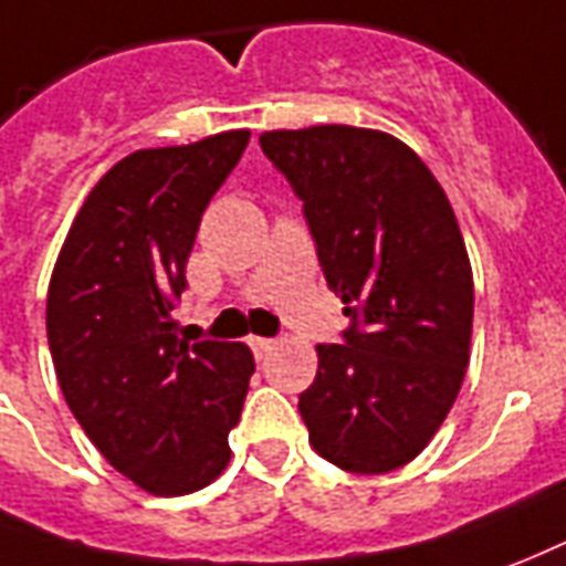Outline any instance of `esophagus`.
<instances>
[{
  "instance_id": "obj_1",
  "label": "esophagus",
  "mask_w": 566,
  "mask_h": 566,
  "mask_svg": "<svg viewBox=\"0 0 566 566\" xmlns=\"http://www.w3.org/2000/svg\"><path fill=\"white\" fill-rule=\"evenodd\" d=\"M250 349L255 353V358H265L274 349V340L271 337H250Z\"/></svg>"
}]
</instances>
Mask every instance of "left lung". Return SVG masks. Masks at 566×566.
Wrapping results in <instances>:
<instances>
[{
	"mask_svg": "<svg viewBox=\"0 0 566 566\" xmlns=\"http://www.w3.org/2000/svg\"><path fill=\"white\" fill-rule=\"evenodd\" d=\"M349 328L298 395L313 449L349 473L413 461L464 379L473 274L447 192L407 144L356 126L265 132Z\"/></svg>",
	"mask_w": 566,
	"mask_h": 566,
	"instance_id": "1",
	"label": "left lung"
}]
</instances>
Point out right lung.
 <instances>
[{
  "instance_id": "add662e5",
  "label": "right lung",
  "mask_w": 566,
  "mask_h": 566,
  "mask_svg": "<svg viewBox=\"0 0 566 566\" xmlns=\"http://www.w3.org/2000/svg\"><path fill=\"white\" fill-rule=\"evenodd\" d=\"M250 132L119 159L74 217L48 289V344L65 403L144 492L189 494L229 464L255 361L243 344L177 334L201 213Z\"/></svg>"
}]
</instances>
